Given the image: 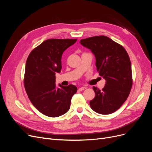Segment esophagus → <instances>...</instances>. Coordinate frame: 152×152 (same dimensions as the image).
<instances>
[{"label":"esophagus","instance_id":"1","mask_svg":"<svg viewBox=\"0 0 152 152\" xmlns=\"http://www.w3.org/2000/svg\"><path fill=\"white\" fill-rule=\"evenodd\" d=\"M86 89V87H79V91H84Z\"/></svg>","mask_w":152,"mask_h":152}]
</instances>
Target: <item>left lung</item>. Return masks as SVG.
Here are the masks:
<instances>
[{
  "label": "left lung",
  "mask_w": 152,
  "mask_h": 152,
  "mask_svg": "<svg viewBox=\"0 0 152 152\" xmlns=\"http://www.w3.org/2000/svg\"><path fill=\"white\" fill-rule=\"evenodd\" d=\"M96 57L99 75L106 80L102 90L93 87L94 98L91 108L99 114L112 113L126 102L132 86L131 63L124 48L108 37H91L80 41Z\"/></svg>",
  "instance_id": "left-lung-1"
}]
</instances>
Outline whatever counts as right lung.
Here are the masks:
<instances>
[{
	"instance_id": "right-lung-1",
	"label": "right lung",
	"mask_w": 152,
	"mask_h": 152,
	"mask_svg": "<svg viewBox=\"0 0 152 152\" xmlns=\"http://www.w3.org/2000/svg\"><path fill=\"white\" fill-rule=\"evenodd\" d=\"M77 39H48L31 50L26 62L24 86L31 103L50 117L66 113L77 87L56 86V73L61 70L63 52Z\"/></svg>"
}]
</instances>
